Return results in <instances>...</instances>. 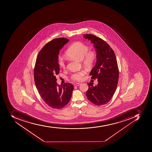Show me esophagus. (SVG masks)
Segmentation results:
<instances>
[{
	"label": "esophagus",
	"mask_w": 152,
	"mask_h": 152,
	"mask_svg": "<svg viewBox=\"0 0 152 152\" xmlns=\"http://www.w3.org/2000/svg\"><path fill=\"white\" fill-rule=\"evenodd\" d=\"M80 84H81V83H75V84H74V86H79L80 85Z\"/></svg>",
	"instance_id": "1"
}]
</instances>
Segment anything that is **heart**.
<instances>
[{"instance_id": "1", "label": "heart", "mask_w": 152, "mask_h": 152, "mask_svg": "<svg viewBox=\"0 0 152 152\" xmlns=\"http://www.w3.org/2000/svg\"><path fill=\"white\" fill-rule=\"evenodd\" d=\"M88 46L81 42H75L68 48L66 52V56L68 57L82 61L83 64L87 67H90L93 64L96 59V53L94 51H88ZM58 64L60 66L64 68L66 66V61L63 56L58 58ZM85 70L75 72L71 76L72 79L75 81H80L85 75Z\"/></svg>"}]
</instances>
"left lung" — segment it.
Returning a JSON list of instances; mask_svg holds the SVG:
<instances>
[{"label": "left lung", "mask_w": 152, "mask_h": 152, "mask_svg": "<svg viewBox=\"0 0 152 152\" xmlns=\"http://www.w3.org/2000/svg\"><path fill=\"white\" fill-rule=\"evenodd\" d=\"M84 38L93 43L96 51V61L90 72L92 79H98L95 86L88 83V89L86 96L88 99L97 106L109 102L116 91L119 73L115 53L107 43L94 35L86 34Z\"/></svg>", "instance_id": "obj_1"}]
</instances>
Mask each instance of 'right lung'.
I'll use <instances>...</instances> for the list:
<instances>
[{
  "mask_svg": "<svg viewBox=\"0 0 152 152\" xmlns=\"http://www.w3.org/2000/svg\"><path fill=\"white\" fill-rule=\"evenodd\" d=\"M68 41L60 38L48 42L39 51L35 63L34 77L36 88L43 101L53 109H62L66 105L74 89L71 83L57 85L56 77L59 73L60 50Z\"/></svg>",
  "mask_w": 152,
  "mask_h": 152,
  "instance_id": "add662e5",
  "label": "right lung"
}]
</instances>
